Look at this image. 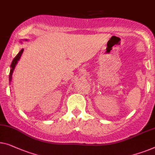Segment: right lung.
Returning a JSON list of instances; mask_svg holds the SVG:
<instances>
[{
  "label": "right lung",
  "mask_w": 155,
  "mask_h": 155,
  "mask_svg": "<svg viewBox=\"0 0 155 155\" xmlns=\"http://www.w3.org/2000/svg\"><path fill=\"white\" fill-rule=\"evenodd\" d=\"M23 51H24V49H21V50H20L19 52L17 54V55L16 56V57L14 58V59L12 60V64H11V66H10L11 69H10V75H9V80H10V82H11V80H12L13 71H14L15 66H16V65L18 63V61L19 60L20 57H21L22 53H23Z\"/></svg>",
  "instance_id": "1"
}]
</instances>
